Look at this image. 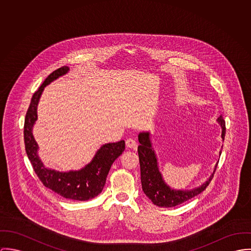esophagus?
Here are the masks:
<instances>
[{"label":"esophagus","instance_id":"esophagus-1","mask_svg":"<svg viewBox=\"0 0 251 251\" xmlns=\"http://www.w3.org/2000/svg\"><path fill=\"white\" fill-rule=\"evenodd\" d=\"M126 146L129 148H137V141L134 139H126Z\"/></svg>","mask_w":251,"mask_h":251}]
</instances>
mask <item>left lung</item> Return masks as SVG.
Listing matches in <instances>:
<instances>
[{
	"label": "left lung",
	"mask_w": 251,
	"mask_h": 251,
	"mask_svg": "<svg viewBox=\"0 0 251 251\" xmlns=\"http://www.w3.org/2000/svg\"><path fill=\"white\" fill-rule=\"evenodd\" d=\"M218 121L223 128L222 138L224 139L226 128L225 120L223 119V115L218 118ZM139 141L140 144L138 147V152L140 165L141 186L144 194L153 202V204L159 207L166 208L175 207L201 194L204 190H206V188L212 181L217 167L208 181L199 188H196L192 191H174L170 189L164 182L162 174L159 171L157 158L151 147L149 133H140L139 135ZM220 154H222V151L220 152Z\"/></svg>",
	"instance_id": "obj_1"
}]
</instances>
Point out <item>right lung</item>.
I'll list each match as a JSON object with an SVG mask.
<instances>
[{
  "label": "right lung",
  "instance_id": "add662e5",
  "mask_svg": "<svg viewBox=\"0 0 251 251\" xmlns=\"http://www.w3.org/2000/svg\"><path fill=\"white\" fill-rule=\"evenodd\" d=\"M69 68L62 66L52 72L33 93L25 117L24 140L28 160L42 184L57 195L71 200L85 201L99 195L105 184L112 163L125 149V141L103 145L93 160L79 171L58 172L47 169L37 156V144L31 134L32 126L37 118L36 108L40 95L47 84L67 73Z\"/></svg>",
  "mask_w": 251,
  "mask_h": 251
}]
</instances>
